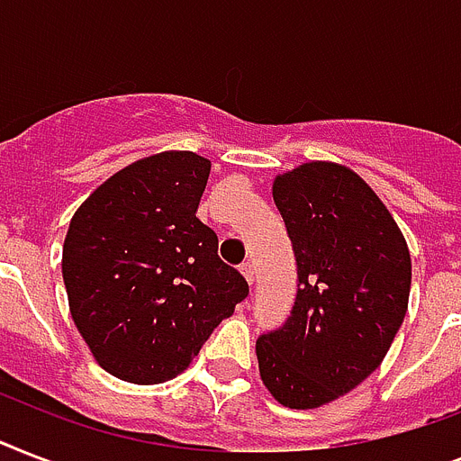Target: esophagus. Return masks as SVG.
I'll return each instance as SVG.
<instances>
[{
	"label": "esophagus",
	"instance_id": "34e87169",
	"mask_svg": "<svg viewBox=\"0 0 461 461\" xmlns=\"http://www.w3.org/2000/svg\"><path fill=\"white\" fill-rule=\"evenodd\" d=\"M241 275H244L246 282H249V285L253 287V266L251 263H244V266H241Z\"/></svg>",
	"mask_w": 461,
	"mask_h": 461
}]
</instances>
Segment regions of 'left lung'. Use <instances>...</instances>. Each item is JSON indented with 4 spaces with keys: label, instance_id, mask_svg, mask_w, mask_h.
Returning <instances> with one entry per match:
<instances>
[{
    "label": "left lung",
    "instance_id": "1",
    "mask_svg": "<svg viewBox=\"0 0 461 461\" xmlns=\"http://www.w3.org/2000/svg\"><path fill=\"white\" fill-rule=\"evenodd\" d=\"M296 256L287 322L256 342L263 385L282 407L315 409L364 383L409 306L411 258L375 191L337 162H303L273 181Z\"/></svg>",
    "mask_w": 461,
    "mask_h": 461
}]
</instances>
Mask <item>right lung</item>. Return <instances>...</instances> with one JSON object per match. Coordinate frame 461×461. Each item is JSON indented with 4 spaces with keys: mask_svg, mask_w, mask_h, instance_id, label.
Returning <instances> with one entry per match:
<instances>
[{
    "mask_svg": "<svg viewBox=\"0 0 461 461\" xmlns=\"http://www.w3.org/2000/svg\"><path fill=\"white\" fill-rule=\"evenodd\" d=\"M208 176V158L165 150L112 174L71 217L61 251L68 311L114 378H176L249 296L195 217Z\"/></svg>",
    "mask_w": 461,
    "mask_h": 461,
    "instance_id": "add662e5",
    "label": "right lung"
}]
</instances>
